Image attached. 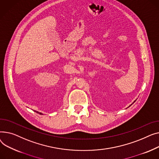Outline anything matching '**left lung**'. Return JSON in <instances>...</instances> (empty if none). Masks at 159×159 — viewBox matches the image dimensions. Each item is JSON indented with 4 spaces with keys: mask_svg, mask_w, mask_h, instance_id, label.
<instances>
[{
    "mask_svg": "<svg viewBox=\"0 0 159 159\" xmlns=\"http://www.w3.org/2000/svg\"><path fill=\"white\" fill-rule=\"evenodd\" d=\"M135 102V101H134V102ZM134 102H133V103H132V104H134ZM131 105H129V107H130V106H131Z\"/></svg>",
    "mask_w": 159,
    "mask_h": 159,
    "instance_id": "8db88e82",
    "label": "left lung"
}]
</instances>
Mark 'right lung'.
<instances>
[{
  "mask_svg": "<svg viewBox=\"0 0 159 159\" xmlns=\"http://www.w3.org/2000/svg\"><path fill=\"white\" fill-rule=\"evenodd\" d=\"M34 111H35V112H36V113H38V114H42V115L43 114L42 113H41V112H39V111H36V110H34Z\"/></svg>",
  "mask_w": 159,
  "mask_h": 159,
  "instance_id": "1",
  "label": "right lung"
}]
</instances>
